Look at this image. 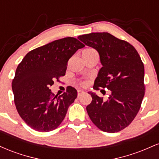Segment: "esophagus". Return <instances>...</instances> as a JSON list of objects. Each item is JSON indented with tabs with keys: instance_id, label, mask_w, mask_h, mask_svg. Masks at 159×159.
<instances>
[{
	"instance_id": "34e87169",
	"label": "esophagus",
	"mask_w": 159,
	"mask_h": 159,
	"mask_svg": "<svg viewBox=\"0 0 159 159\" xmlns=\"http://www.w3.org/2000/svg\"><path fill=\"white\" fill-rule=\"evenodd\" d=\"M84 93V91H82L81 90H78V97H79V96H81V95Z\"/></svg>"
}]
</instances>
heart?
Wrapping results in <instances>:
<instances>
[{
	"label": "heart",
	"mask_w": 159,
	"mask_h": 159,
	"mask_svg": "<svg viewBox=\"0 0 159 159\" xmlns=\"http://www.w3.org/2000/svg\"><path fill=\"white\" fill-rule=\"evenodd\" d=\"M93 52H95V51L93 50V49H92V48L85 49V50L83 52L84 54H90V53H93Z\"/></svg>",
	"instance_id": "b5f03b06"
}]
</instances>
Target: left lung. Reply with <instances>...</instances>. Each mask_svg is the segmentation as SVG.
Returning a JSON list of instances; mask_svg holds the SVG:
<instances>
[{
	"label": "left lung",
	"instance_id": "left-lung-1",
	"mask_svg": "<svg viewBox=\"0 0 159 159\" xmlns=\"http://www.w3.org/2000/svg\"><path fill=\"white\" fill-rule=\"evenodd\" d=\"M98 52L102 67L95 80L96 90H111L107 99L90 92L87 106L90 120L100 130L118 132L129 125L140 110L145 93L144 66L136 49L109 33H91L78 36Z\"/></svg>",
	"mask_w": 159,
	"mask_h": 159
}]
</instances>
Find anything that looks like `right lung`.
<instances>
[{
	"label": "right lung",
	"mask_w": 159,
	"mask_h": 159,
	"mask_svg": "<svg viewBox=\"0 0 159 159\" xmlns=\"http://www.w3.org/2000/svg\"><path fill=\"white\" fill-rule=\"evenodd\" d=\"M84 45L74 37H66L30 51L16 69L12 89L18 113L34 130L48 132L60 125L69 105L77 98L72 87L61 96L49 89L65 75L69 58Z\"/></svg>",
	"instance_id": "add662e5"
}]
</instances>
